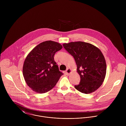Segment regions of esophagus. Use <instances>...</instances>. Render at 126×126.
Listing matches in <instances>:
<instances>
[{
	"instance_id": "1",
	"label": "esophagus",
	"mask_w": 126,
	"mask_h": 126,
	"mask_svg": "<svg viewBox=\"0 0 126 126\" xmlns=\"http://www.w3.org/2000/svg\"><path fill=\"white\" fill-rule=\"evenodd\" d=\"M72 69H70V68H68L67 69V70H66V74H67V75H69L71 73H72Z\"/></svg>"
}]
</instances>
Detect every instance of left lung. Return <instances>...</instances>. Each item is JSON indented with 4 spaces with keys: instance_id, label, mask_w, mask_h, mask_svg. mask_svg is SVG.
<instances>
[{
    "instance_id": "1",
    "label": "left lung",
    "mask_w": 126,
    "mask_h": 126,
    "mask_svg": "<svg viewBox=\"0 0 126 126\" xmlns=\"http://www.w3.org/2000/svg\"><path fill=\"white\" fill-rule=\"evenodd\" d=\"M64 48L73 56L80 78L75 88L83 94H90L103 83L106 74V63L101 50L95 46L78 41L63 44Z\"/></svg>"
}]
</instances>
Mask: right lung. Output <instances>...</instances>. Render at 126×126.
Here are the masks:
<instances>
[{
    "label": "right lung",
    "instance_id": "add662e5",
    "mask_svg": "<svg viewBox=\"0 0 126 126\" xmlns=\"http://www.w3.org/2000/svg\"><path fill=\"white\" fill-rule=\"evenodd\" d=\"M62 48L58 42L47 41L36 46L28 54L23 64V75L32 90L43 94L56 85L63 74L59 71L54 56Z\"/></svg>",
    "mask_w": 126,
    "mask_h": 126
}]
</instances>
